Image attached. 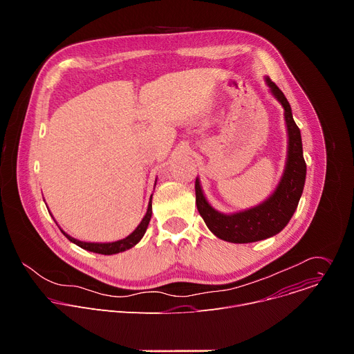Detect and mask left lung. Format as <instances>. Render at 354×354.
I'll use <instances>...</instances> for the list:
<instances>
[{
	"mask_svg": "<svg viewBox=\"0 0 354 354\" xmlns=\"http://www.w3.org/2000/svg\"><path fill=\"white\" fill-rule=\"evenodd\" d=\"M266 82L284 108L288 131L287 165L276 192L258 207L227 216L216 212L207 203L198 179L194 183L196 206L206 225L216 236L234 243L255 242L280 232L292 217L306 183L307 164L302 156L301 133L292 119L291 106L284 93L270 78H266Z\"/></svg>",
	"mask_w": 354,
	"mask_h": 354,
	"instance_id": "left-lung-1",
	"label": "left lung"
}]
</instances>
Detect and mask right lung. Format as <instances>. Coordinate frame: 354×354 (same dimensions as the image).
Here are the masks:
<instances>
[{
  "instance_id": "obj_1",
  "label": "right lung",
  "mask_w": 354,
  "mask_h": 354,
  "mask_svg": "<svg viewBox=\"0 0 354 354\" xmlns=\"http://www.w3.org/2000/svg\"><path fill=\"white\" fill-rule=\"evenodd\" d=\"M151 213H153V206H151V200L148 203V209H147V213L142 218V221L138 224V227L129 235L126 236L124 239H120V241H116V242H108V243H93V242H82V241H78L73 236H70L68 234H66L63 230L62 232L71 241L74 242L75 245L81 246L82 249H86V250H91V252H95V254H100V255H113V254H119V252H123L126 249H130L133 248L141 238L142 235L145 234L147 231V227H148V223L151 220Z\"/></svg>"
}]
</instances>
